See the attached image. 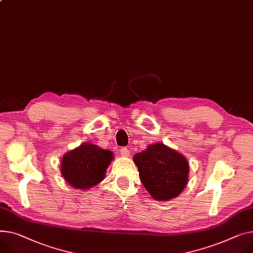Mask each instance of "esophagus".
<instances>
[{"label":"esophagus","mask_w":253,"mask_h":253,"mask_svg":"<svg viewBox=\"0 0 253 253\" xmlns=\"http://www.w3.org/2000/svg\"><path fill=\"white\" fill-rule=\"evenodd\" d=\"M120 153H121V155H122L123 157H128L129 154H130V150H129L127 147H122V148L120 149Z\"/></svg>","instance_id":"obj_1"}]
</instances>
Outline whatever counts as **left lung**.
I'll use <instances>...</instances> for the list:
<instances>
[{
    "instance_id": "obj_1",
    "label": "left lung",
    "mask_w": 253,
    "mask_h": 253,
    "mask_svg": "<svg viewBox=\"0 0 253 253\" xmlns=\"http://www.w3.org/2000/svg\"><path fill=\"white\" fill-rule=\"evenodd\" d=\"M145 189L156 200L177 197L188 182L189 165L176 150L158 142L133 158Z\"/></svg>"
}]
</instances>
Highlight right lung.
Masks as SVG:
<instances>
[{
	"instance_id": "add662e5",
	"label": "right lung",
	"mask_w": 253,
	"mask_h": 253,
	"mask_svg": "<svg viewBox=\"0 0 253 253\" xmlns=\"http://www.w3.org/2000/svg\"><path fill=\"white\" fill-rule=\"evenodd\" d=\"M114 155L92 143H84L65 154L61 173L72 187L87 190L103 181Z\"/></svg>"
}]
</instances>
